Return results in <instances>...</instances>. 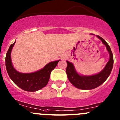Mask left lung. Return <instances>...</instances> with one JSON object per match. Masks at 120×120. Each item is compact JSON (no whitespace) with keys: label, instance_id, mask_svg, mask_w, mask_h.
<instances>
[{"label":"left lung","instance_id":"1","mask_svg":"<svg viewBox=\"0 0 120 120\" xmlns=\"http://www.w3.org/2000/svg\"><path fill=\"white\" fill-rule=\"evenodd\" d=\"M97 37L105 45L109 54V60L103 70H101L99 73L91 76H84L80 75L76 71L73 64L68 60H66L68 66L66 69V72L69 81L77 88L85 90L95 88L101 86L106 81L112 71L113 66V55L110 47L103 38L99 36H97Z\"/></svg>","mask_w":120,"mask_h":120}]
</instances>
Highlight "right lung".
<instances>
[{"label":"right lung","instance_id":"1","mask_svg":"<svg viewBox=\"0 0 120 120\" xmlns=\"http://www.w3.org/2000/svg\"><path fill=\"white\" fill-rule=\"evenodd\" d=\"M15 41L11 44L7 52L5 60L6 70L12 81L22 90L28 92H35L43 88L47 84L50 74L60 60L51 62L43 68L33 73H24L15 70L12 64L11 53Z\"/></svg>","mask_w":120,"mask_h":120}]
</instances>
